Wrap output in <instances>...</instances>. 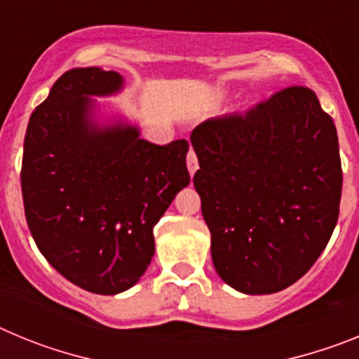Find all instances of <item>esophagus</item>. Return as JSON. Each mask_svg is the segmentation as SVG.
<instances>
[{
	"label": "esophagus",
	"mask_w": 359,
	"mask_h": 359,
	"mask_svg": "<svg viewBox=\"0 0 359 359\" xmlns=\"http://www.w3.org/2000/svg\"><path fill=\"white\" fill-rule=\"evenodd\" d=\"M187 167H189V172L190 176H194L196 170L199 169V163H198V158H196V152L190 149L189 154H187Z\"/></svg>",
	"instance_id": "esophagus-1"
}]
</instances>
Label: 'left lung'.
<instances>
[{"label": "left lung", "instance_id": "left-lung-1", "mask_svg": "<svg viewBox=\"0 0 359 359\" xmlns=\"http://www.w3.org/2000/svg\"><path fill=\"white\" fill-rule=\"evenodd\" d=\"M194 187L217 275L246 294L286 290L327 246L340 214L338 135L315 91L293 86L199 123Z\"/></svg>", "mask_w": 359, "mask_h": 359}]
</instances>
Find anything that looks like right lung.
Listing matches in <instances>:
<instances>
[{
    "instance_id": "right-lung-1",
    "label": "right lung",
    "mask_w": 359,
    "mask_h": 359,
    "mask_svg": "<svg viewBox=\"0 0 359 359\" xmlns=\"http://www.w3.org/2000/svg\"><path fill=\"white\" fill-rule=\"evenodd\" d=\"M123 86L116 72L69 69L25 136L21 190L32 237L62 277L97 294L140 280L154 255L152 228L190 183L189 142L151 144L95 100Z\"/></svg>"
}]
</instances>
